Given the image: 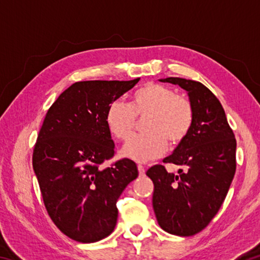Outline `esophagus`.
<instances>
[{
	"mask_svg": "<svg viewBox=\"0 0 260 260\" xmlns=\"http://www.w3.org/2000/svg\"><path fill=\"white\" fill-rule=\"evenodd\" d=\"M138 170H139L140 175H144V173H146V170H144V166H142V165H138Z\"/></svg>",
	"mask_w": 260,
	"mask_h": 260,
	"instance_id": "esophagus-1",
	"label": "esophagus"
}]
</instances>
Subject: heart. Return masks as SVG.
<instances>
[{
  "instance_id": "b5f03b06",
  "label": "heart",
  "mask_w": 260,
  "mask_h": 260,
  "mask_svg": "<svg viewBox=\"0 0 260 260\" xmlns=\"http://www.w3.org/2000/svg\"><path fill=\"white\" fill-rule=\"evenodd\" d=\"M193 116L192 103L186 96L161 83L148 82L134 91L129 104L121 100L110 103L105 122L114 138L125 141L134 129L136 117H146V133L134 135L121 149L124 157L146 162L161 156L169 142L181 143L190 133Z\"/></svg>"
}]
</instances>
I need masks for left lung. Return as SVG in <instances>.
<instances>
[{
    "mask_svg": "<svg viewBox=\"0 0 260 260\" xmlns=\"http://www.w3.org/2000/svg\"><path fill=\"white\" fill-rule=\"evenodd\" d=\"M187 91L193 107L190 133L164 162L183 167L179 174L162 165L147 171L152 180V206L165 232L191 236L218 213L236 171V140L225 110L203 83L182 78L160 79Z\"/></svg>",
    "mask_w": 260,
    "mask_h": 260,
    "instance_id": "left-lung-1",
    "label": "left lung"
}]
</instances>
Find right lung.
I'll list each match as a JSON object with an SVG mask.
<instances>
[{
	"mask_svg": "<svg viewBox=\"0 0 260 260\" xmlns=\"http://www.w3.org/2000/svg\"><path fill=\"white\" fill-rule=\"evenodd\" d=\"M129 81H79L48 110L33 151V170L43 203L58 230L74 241L93 243L113 232L117 201L139 175L124 158L102 170L114 155L105 122L109 104L132 89Z\"/></svg>",
	"mask_w": 260,
	"mask_h": 260,
	"instance_id": "1",
	"label": "right lung"
}]
</instances>
